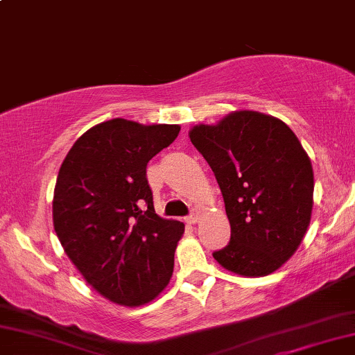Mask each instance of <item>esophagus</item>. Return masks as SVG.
Listing matches in <instances>:
<instances>
[{
  "mask_svg": "<svg viewBox=\"0 0 355 355\" xmlns=\"http://www.w3.org/2000/svg\"><path fill=\"white\" fill-rule=\"evenodd\" d=\"M200 218H202V212H200V211H198V209H196V211L192 212L189 217H187V222H189V224H198V222L200 220Z\"/></svg>",
  "mask_w": 355,
  "mask_h": 355,
  "instance_id": "obj_1",
  "label": "esophagus"
}]
</instances>
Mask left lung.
<instances>
[{
    "mask_svg": "<svg viewBox=\"0 0 355 355\" xmlns=\"http://www.w3.org/2000/svg\"><path fill=\"white\" fill-rule=\"evenodd\" d=\"M189 138L224 196L230 242L214 252L240 277H266L295 255L313 214L314 173L308 153L277 116L235 110Z\"/></svg>",
    "mask_w": 355,
    "mask_h": 355,
    "instance_id": "left-lung-1",
    "label": "left lung"
}]
</instances>
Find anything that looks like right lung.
<instances>
[{
    "instance_id": "right-lung-1",
    "label": "right lung",
    "mask_w": 355,
    "mask_h": 355,
    "mask_svg": "<svg viewBox=\"0 0 355 355\" xmlns=\"http://www.w3.org/2000/svg\"><path fill=\"white\" fill-rule=\"evenodd\" d=\"M179 131L113 118L87 130L59 169L57 239L85 282L115 304L151 303L173 277L184 224L155 212L146 166Z\"/></svg>"
}]
</instances>
